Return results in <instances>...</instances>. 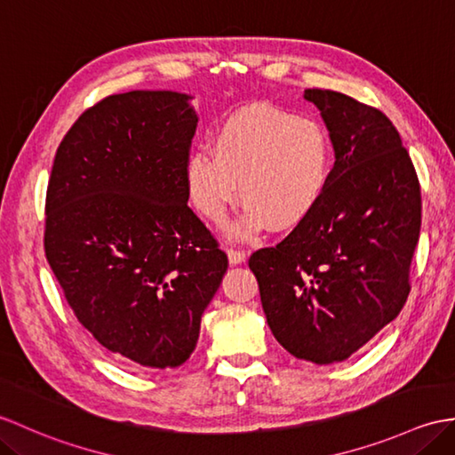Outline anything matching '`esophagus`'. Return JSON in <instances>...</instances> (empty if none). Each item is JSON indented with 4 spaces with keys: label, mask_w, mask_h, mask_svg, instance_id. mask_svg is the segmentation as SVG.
Masks as SVG:
<instances>
[{
    "label": "esophagus",
    "mask_w": 455,
    "mask_h": 455,
    "mask_svg": "<svg viewBox=\"0 0 455 455\" xmlns=\"http://www.w3.org/2000/svg\"><path fill=\"white\" fill-rule=\"evenodd\" d=\"M227 253H228V261H230V266H242V263L246 261V253L244 251H240V250H232V248H228L227 250Z\"/></svg>",
    "instance_id": "esophagus-1"
}]
</instances>
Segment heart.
<instances>
[{
  "instance_id": "b5f03b06",
  "label": "heart",
  "mask_w": 455,
  "mask_h": 455,
  "mask_svg": "<svg viewBox=\"0 0 455 455\" xmlns=\"http://www.w3.org/2000/svg\"><path fill=\"white\" fill-rule=\"evenodd\" d=\"M331 163V141L320 122L253 104L223 120L213 151H189L184 182L189 204L211 223H223L240 184L246 209L232 232L248 238L267 225L275 232L302 225L325 196Z\"/></svg>"
}]
</instances>
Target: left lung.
<instances>
[{
	"mask_svg": "<svg viewBox=\"0 0 455 455\" xmlns=\"http://www.w3.org/2000/svg\"><path fill=\"white\" fill-rule=\"evenodd\" d=\"M304 99L330 132V184L314 213L275 248L253 253L250 269L275 339L302 361L331 364L403 308L420 188L386 114L335 91L308 89Z\"/></svg>",
	"mask_w": 455,
	"mask_h": 455,
	"instance_id": "8db88e82",
	"label": "left lung"
}]
</instances>
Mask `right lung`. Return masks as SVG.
Listing matches in <instances>:
<instances>
[{"instance_id": "right-lung-1", "label": "right lung", "mask_w": 455, "mask_h": 455, "mask_svg": "<svg viewBox=\"0 0 455 455\" xmlns=\"http://www.w3.org/2000/svg\"><path fill=\"white\" fill-rule=\"evenodd\" d=\"M192 94L130 91L73 124L52 166L44 250L77 320L114 356L186 363L228 259L188 207Z\"/></svg>"}]
</instances>
